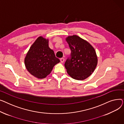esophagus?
<instances>
[{
	"label": "esophagus",
	"instance_id": "1",
	"mask_svg": "<svg viewBox=\"0 0 124 124\" xmlns=\"http://www.w3.org/2000/svg\"><path fill=\"white\" fill-rule=\"evenodd\" d=\"M60 61H61V62L62 63L64 61V58L62 57V58H61V59H60Z\"/></svg>",
	"mask_w": 124,
	"mask_h": 124
}]
</instances>
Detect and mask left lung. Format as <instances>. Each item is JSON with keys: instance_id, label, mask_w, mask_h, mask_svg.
Listing matches in <instances>:
<instances>
[{"instance_id": "8db88e82", "label": "left lung", "mask_w": 124, "mask_h": 124, "mask_svg": "<svg viewBox=\"0 0 124 124\" xmlns=\"http://www.w3.org/2000/svg\"><path fill=\"white\" fill-rule=\"evenodd\" d=\"M66 40L71 53L64 67L72 78L84 80L92 74L97 65L95 50L88 42L76 35L69 36Z\"/></svg>"}]
</instances>
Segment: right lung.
Returning a JSON list of instances; mask_svg holds the SVG:
<instances>
[{
    "label": "right lung",
    "instance_id": "1",
    "mask_svg": "<svg viewBox=\"0 0 124 124\" xmlns=\"http://www.w3.org/2000/svg\"><path fill=\"white\" fill-rule=\"evenodd\" d=\"M60 62L54 51L49 47L48 39L41 36L33 43L24 60L27 70L39 78H46L52 71L54 65Z\"/></svg>",
    "mask_w": 124,
    "mask_h": 124
}]
</instances>
